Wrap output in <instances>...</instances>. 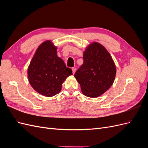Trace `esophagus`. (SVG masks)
<instances>
[{"instance_id": "obj_1", "label": "esophagus", "mask_w": 148, "mask_h": 148, "mask_svg": "<svg viewBox=\"0 0 148 148\" xmlns=\"http://www.w3.org/2000/svg\"><path fill=\"white\" fill-rule=\"evenodd\" d=\"M71 70H72V72H73V74H75V71H76V69L75 68H72L71 69Z\"/></svg>"}]
</instances>
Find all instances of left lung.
<instances>
[{
    "instance_id": "1",
    "label": "left lung",
    "mask_w": 148,
    "mask_h": 148,
    "mask_svg": "<svg viewBox=\"0 0 148 148\" xmlns=\"http://www.w3.org/2000/svg\"><path fill=\"white\" fill-rule=\"evenodd\" d=\"M83 58V64L74 76L84 96L97 97L112 85L116 75L115 63L106 49L96 42L86 47Z\"/></svg>"
}]
</instances>
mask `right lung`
Wrapping results in <instances>:
<instances>
[{
  "label": "right lung",
  "instance_id": "right-lung-1",
  "mask_svg": "<svg viewBox=\"0 0 148 148\" xmlns=\"http://www.w3.org/2000/svg\"><path fill=\"white\" fill-rule=\"evenodd\" d=\"M71 75L72 70L57 56V47L49 40L38 47L28 69V78L31 86L46 97L59 93L62 83Z\"/></svg>",
  "mask_w": 148,
  "mask_h": 148
}]
</instances>
